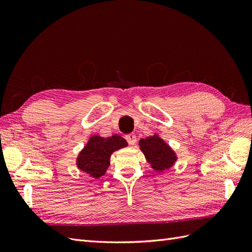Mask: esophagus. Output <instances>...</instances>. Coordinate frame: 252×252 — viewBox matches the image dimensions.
<instances>
[{
	"mask_svg": "<svg viewBox=\"0 0 252 252\" xmlns=\"http://www.w3.org/2000/svg\"><path fill=\"white\" fill-rule=\"evenodd\" d=\"M125 139L127 140V142L129 143V145H131V146H133V145H134L135 142H136V136H135V134H133V133L127 134V135L125 136Z\"/></svg>",
	"mask_w": 252,
	"mask_h": 252,
	"instance_id": "34e87169",
	"label": "esophagus"
}]
</instances>
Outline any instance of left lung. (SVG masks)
I'll return each mask as SVG.
<instances>
[{"instance_id":"1","label":"left lung","mask_w":252,"mask_h":252,"mask_svg":"<svg viewBox=\"0 0 252 252\" xmlns=\"http://www.w3.org/2000/svg\"><path fill=\"white\" fill-rule=\"evenodd\" d=\"M139 146L151 168L157 172L169 170L178 161L175 151L158 133L141 139Z\"/></svg>"}]
</instances>
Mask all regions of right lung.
Listing matches in <instances>:
<instances>
[{
	"label": "right lung",
	"instance_id": "obj_1",
	"mask_svg": "<svg viewBox=\"0 0 252 252\" xmlns=\"http://www.w3.org/2000/svg\"><path fill=\"white\" fill-rule=\"evenodd\" d=\"M128 146L126 140L118 134L103 138L97 134L91 135L77 157V167L88 177L98 179L107 171L110 157L114 151Z\"/></svg>",
	"mask_w": 252,
	"mask_h": 252
}]
</instances>
